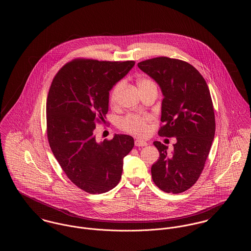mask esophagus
I'll return each instance as SVG.
<instances>
[{
    "instance_id": "obj_1",
    "label": "esophagus",
    "mask_w": 251,
    "mask_h": 251,
    "mask_svg": "<svg viewBox=\"0 0 251 251\" xmlns=\"http://www.w3.org/2000/svg\"><path fill=\"white\" fill-rule=\"evenodd\" d=\"M134 145H135L136 147H145V146L148 145V143H147L146 141H144V140H141V139H136V140L134 141Z\"/></svg>"
}]
</instances>
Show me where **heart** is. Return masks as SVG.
<instances>
[{
    "label": "heart",
    "mask_w": 251,
    "mask_h": 251,
    "mask_svg": "<svg viewBox=\"0 0 251 251\" xmlns=\"http://www.w3.org/2000/svg\"><path fill=\"white\" fill-rule=\"evenodd\" d=\"M151 85H155V84L149 79H140L138 81V86L140 89L148 86H151ZM121 87H122V83H118L110 91L109 100L111 104L115 105L118 102ZM150 121H151V117L148 115L140 116L135 114H129L120 120V127L123 131L130 132L131 134H134L137 136H142L145 135L148 131V125Z\"/></svg>",
    "instance_id": "heart-1"
}]
</instances>
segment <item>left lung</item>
Here are the masks:
<instances>
[{
  "label": "left lung",
  "instance_id": "obj_1",
  "mask_svg": "<svg viewBox=\"0 0 251 251\" xmlns=\"http://www.w3.org/2000/svg\"><path fill=\"white\" fill-rule=\"evenodd\" d=\"M138 68L152 78L164 99L159 135L176 137L174 151L153 142L160 157L151 167L156 185L167 193L188 190L200 178L215 138V120L210 90L192 65L168 57L142 61Z\"/></svg>",
  "mask_w": 251,
  "mask_h": 251
}]
</instances>
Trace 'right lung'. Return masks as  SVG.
<instances>
[{
    "label": "right lung",
    "mask_w": 251,
    "mask_h": 251,
    "mask_svg": "<svg viewBox=\"0 0 251 251\" xmlns=\"http://www.w3.org/2000/svg\"><path fill=\"white\" fill-rule=\"evenodd\" d=\"M134 61L76 59L52 80L46 114L51 151L68 178L90 194L110 191L120 182L123 158L134 146L127 134L97 142L94 130L104 122L109 92L127 75Z\"/></svg>",
    "instance_id": "right-lung-1"
}]
</instances>
